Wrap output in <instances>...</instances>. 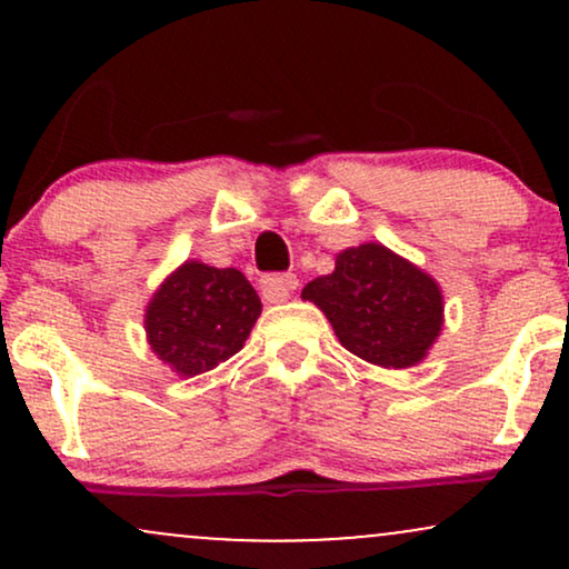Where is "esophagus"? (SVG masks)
<instances>
[{
  "mask_svg": "<svg viewBox=\"0 0 569 569\" xmlns=\"http://www.w3.org/2000/svg\"><path fill=\"white\" fill-rule=\"evenodd\" d=\"M299 280L291 272H283V276H264L262 278V299L264 302H286L293 291H297Z\"/></svg>",
  "mask_w": 569,
  "mask_h": 569,
  "instance_id": "esophagus-1",
  "label": "esophagus"
}]
</instances>
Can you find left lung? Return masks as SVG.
<instances>
[{
	"mask_svg": "<svg viewBox=\"0 0 569 569\" xmlns=\"http://www.w3.org/2000/svg\"><path fill=\"white\" fill-rule=\"evenodd\" d=\"M302 299L321 307L345 350L382 369L415 367L441 335L439 283L380 243L345 248Z\"/></svg>",
	"mask_w": 569,
	"mask_h": 569,
	"instance_id": "left-lung-1",
	"label": "left lung"
}]
</instances>
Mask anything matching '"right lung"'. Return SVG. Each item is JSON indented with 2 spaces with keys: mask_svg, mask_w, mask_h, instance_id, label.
Instances as JSON below:
<instances>
[{
  "mask_svg": "<svg viewBox=\"0 0 569 569\" xmlns=\"http://www.w3.org/2000/svg\"><path fill=\"white\" fill-rule=\"evenodd\" d=\"M259 316L262 302L243 272L189 259L149 299L143 329L162 363L194 377L243 348Z\"/></svg>",
  "mask_w": 569,
  "mask_h": 569,
  "instance_id": "right-lung-1",
  "label": "right lung"
}]
</instances>
